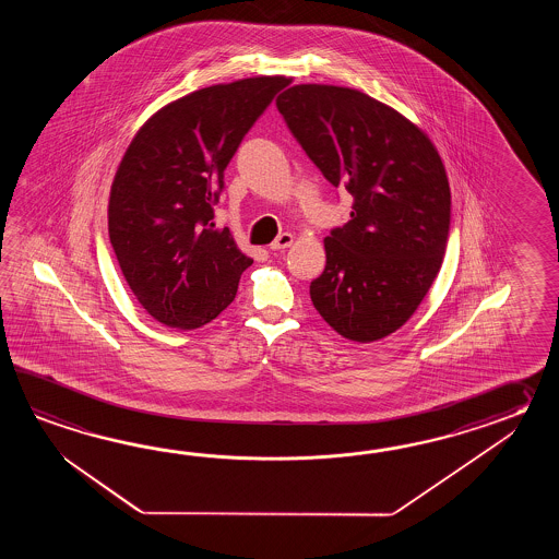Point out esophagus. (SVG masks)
I'll use <instances>...</instances> for the list:
<instances>
[{
  "label": "esophagus",
  "mask_w": 559,
  "mask_h": 559,
  "mask_svg": "<svg viewBox=\"0 0 559 559\" xmlns=\"http://www.w3.org/2000/svg\"><path fill=\"white\" fill-rule=\"evenodd\" d=\"M294 239H296L294 238V234H287V231H285V234H282V236H277V238H275L274 243H272L270 248H272L274 251L287 250V248L294 243Z\"/></svg>",
  "instance_id": "obj_1"
}]
</instances>
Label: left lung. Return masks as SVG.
Segmentation results:
<instances>
[{"mask_svg":"<svg viewBox=\"0 0 559 559\" xmlns=\"http://www.w3.org/2000/svg\"><path fill=\"white\" fill-rule=\"evenodd\" d=\"M275 106L328 181L354 195L352 219L323 239L311 301L352 342L388 337L440 274L452 205L440 154L417 123L354 87L292 85Z\"/></svg>","mask_w":559,"mask_h":559,"instance_id":"left-lung-1","label":"left lung"}]
</instances>
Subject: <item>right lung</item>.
I'll return each mask as SVG.
<instances>
[{
	"instance_id": "obj_1",
	"label": "right lung",
	"mask_w": 559,
	"mask_h": 559,
	"mask_svg": "<svg viewBox=\"0 0 559 559\" xmlns=\"http://www.w3.org/2000/svg\"><path fill=\"white\" fill-rule=\"evenodd\" d=\"M285 75L215 84L157 109L111 181L109 241L142 308L167 328L198 330L234 301L253 260L215 227L217 188L243 135Z\"/></svg>"
}]
</instances>
